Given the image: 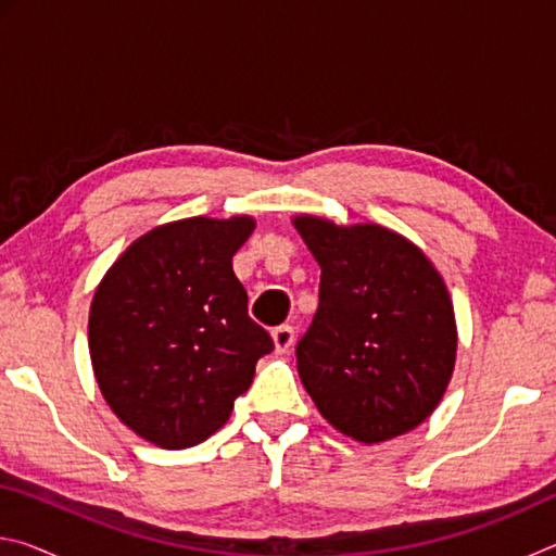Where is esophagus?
Segmentation results:
<instances>
[{
  "label": "esophagus",
  "mask_w": 556,
  "mask_h": 556,
  "mask_svg": "<svg viewBox=\"0 0 556 556\" xmlns=\"http://www.w3.org/2000/svg\"><path fill=\"white\" fill-rule=\"evenodd\" d=\"M271 341H275V351L277 353H289V348L294 345V328L291 326H277L271 331Z\"/></svg>",
  "instance_id": "34e87169"
}]
</instances>
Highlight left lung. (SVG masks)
Segmentation results:
<instances>
[{
    "label": "left lung",
    "mask_w": 556,
    "mask_h": 556,
    "mask_svg": "<svg viewBox=\"0 0 556 556\" xmlns=\"http://www.w3.org/2000/svg\"><path fill=\"white\" fill-rule=\"evenodd\" d=\"M321 267L318 308L296 370L328 425L361 444L417 429L456 365V316L444 279L404 235L375 223L296 215Z\"/></svg>",
    "instance_id": "left-lung-1"
}]
</instances>
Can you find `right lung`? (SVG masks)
Listing matches in <instances>:
<instances>
[{
	"label": "right lung",
	"instance_id": "1",
	"mask_svg": "<svg viewBox=\"0 0 556 556\" xmlns=\"http://www.w3.org/2000/svg\"><path fill=\"white\" fill-rule=\"evenodd\" d=\"M252 230L250 215L156 225L96 289L92 372L117 419L149 444L188 448L215 434L275 348L232 271Z\"/></svg>",
	"mask_w": 556,
	"mask_h": 556
}]
</instances>
